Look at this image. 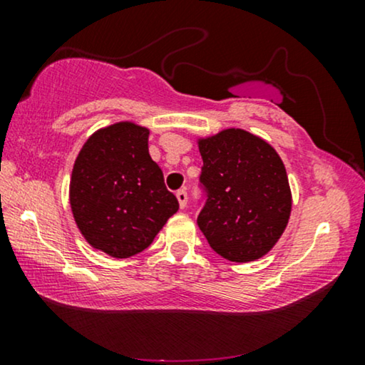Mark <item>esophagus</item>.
Returning a JSON list of instances; mask_svg holds the SVG:
<instances>
[{
  "label": "esophagus",
  "instance_id": "esophagus-1",
  "mask_svg": "<svg viewBox=\"0 0 365 365\" xmlns=\"http://www.w3.org/2000/svg\"><path fill=\"white\" fill-rule=\"evenodd\" d=\"M176 197L179 201V206H181L182 209L186 207V204H187V191H186V189H179V191L176 192Z\"/></svg>",
  "mask_w": 365,
  "mask_h": 365
}]
</instances>
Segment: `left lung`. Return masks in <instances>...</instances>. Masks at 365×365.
<instances>
[{
    "label": "left lung",
    "instance_id": "8db88e82",
    "mask_svg": "<svg viewBox=\"0 0 365 365\" xmlns=\"http://www.w3.org/2000/svg\"><path fill=\"white\" fill-rule=\"evenodd\" d=\"M204 204L197 226L209 246L232 262L262 257L291 216L286 168L271 144L244 129L199 139Z\"/></svg>",
    "mask_w": 365,
    "mask_h": 365
}]
</instances>
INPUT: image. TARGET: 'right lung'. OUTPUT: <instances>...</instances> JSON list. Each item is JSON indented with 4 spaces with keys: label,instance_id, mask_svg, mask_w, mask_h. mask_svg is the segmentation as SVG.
Here are the masks:
<instances>
[{
    "label": "right lung",
    "instance_id": "add662e5",
    "mask_svg": "<svg viewBox=\"0 0 365 365\" xmlns=\"http://www.w3.org/2000/svg\"><path fill=\"white\" fill-rule=\"evenodd\" d=\"M146 128L116 123L84 143L73 168L69 202L84 239L118 259L146 249L179 209L148 151Z\"/></svg>",
    "mask_w": 365,
    "mask_h": 365
}]
</instances>
